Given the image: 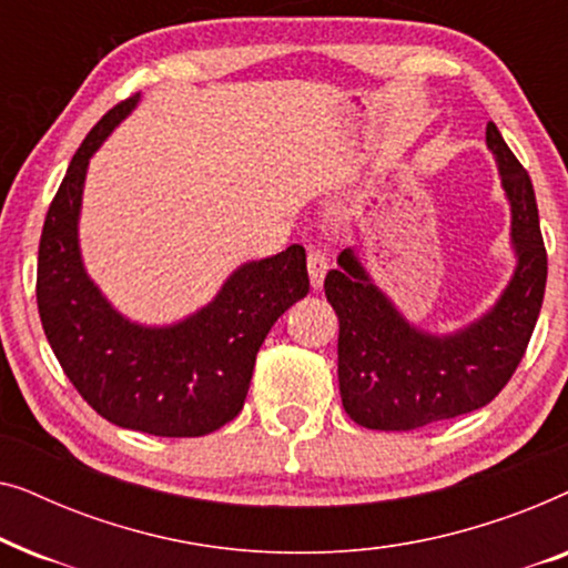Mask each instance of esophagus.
I'll use <instances>...</instances> for the list:
<instances>
[{"label":"esophagus","mask_w":568,"mask_h":568,"mask_svg":"<svg viewBox=\"0 0 568 568\" xmlns=\"http://www.w3.org/2000/svg\"><path fill=\"white\" fill-rule=\"evenodd\" d=\"M307 274H310V284H313V290H321L323 278L328 274V258H325L321 251L307 253Z\"/></svg>","instance_id":"34e87169"}]
</instances>
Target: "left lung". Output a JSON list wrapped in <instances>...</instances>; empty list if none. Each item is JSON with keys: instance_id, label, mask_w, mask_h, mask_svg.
<instances>
[{"instance_id": "1", "label": "left lung", "mask_w": 568, "mask_h": 568, "mask_svg": "<svg viewBox=\"0 0 568 568\" xmlns=\"http://www.w3.org/2000/svg\"><path fill=\"white\" fill-rule=\"evenodd\" d=\"M486 146L509 204L515 271L494 305L463 328L426 331L379 290L354 247L338 253L325 276V297L338 315V387L359 426L408 432L491 403L515 375L538 323L548 258L527 170L496 123Z\"/></svg>"}]
</instances>
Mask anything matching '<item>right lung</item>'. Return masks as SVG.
<instances>
[{
	"label": "right lung",
	"mask_w": 568,
	"mask_h": 568,
	"mask_svg": "<svg viewBox=\"0 0 568 568\" xmlns=\"http://www.w3.org/2000/svg\"><path fill=\"white\" fill-rule=\"evenodd\" d=\"M136 103L108 111L69 162L38 247V313L61 369L100 416L154 437H201L243 408L263 338L310 290L307 255L290 245L240 263L212 302L175 323L119 313L84 268L80 214L92 154Z\"/></svg>",
	"instance_id": "add662e5"
}]
</instances>
